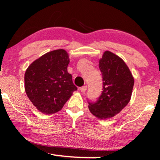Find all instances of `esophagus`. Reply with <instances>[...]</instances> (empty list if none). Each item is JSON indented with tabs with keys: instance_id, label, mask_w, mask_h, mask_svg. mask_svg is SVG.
I'll use <instances>...</instances> for the list:
<instances>
[{
	"instance_id": "obj_1",
	"label": "esophagus",
	"mask_w": 160,
	"mask_h": 160,
	"mask_svg": "<svg viewBox=\"0 0 160 160\" xmlns=\"http://www.w3.org/2000/svg\"><path fill=\"white\" fill-rule=\"evenodd\" d=\"M80 90L82 92H85L87 90V86H83L82 87L80 88Z\"/></svg>"
}]
</instances>
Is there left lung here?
I'll list each match as a JSON object with an SVG mask.
<instances>
[{
  "instance_id": "1",
  "label": "left lung",
  "mask_w": 160,
  "mask_h": 160,
  "mask_svg": "<svg viewBox=\"0 0 160 160\" xmlns=\"http://www.w3.org/2000/svg\"><path fill=\"white\" fill-rule=\"evenodd\" d=\"M103 89L98 100L89 102V109L101 120L111 118L129 102L134 78L123 60L114 53L105 51L99 60Z\"/></svg>"
}]
</instances>
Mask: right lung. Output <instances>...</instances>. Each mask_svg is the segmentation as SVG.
Masks as SVG:
<instances>
[{"label": "right lung", "instance_id": "right-lung-1", "mask_svg": "<svg viewBox=\"0 0 160 160\" xmlns=\"http://www.w3.org/2000/svg\"><path fill=\"white\" fill-rule=\"evenodd\" d=\"M69 62L65 49H56L33 62L25 71V92L37 109L45 114L62 110L78 90L68 72Z\"/></svg>", "mask_w": 160, "mask_h": 160}]
</instances>
